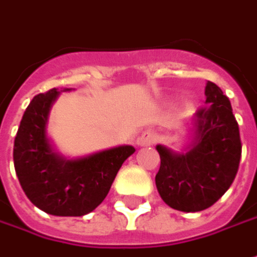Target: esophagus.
Masks as SVG:
<instances>
[{
  "instance_id": "obj_1",
  "label": "esophagus",
  "mask_w": 257,
  "mask_h": 257,
  "mask_svg": "<svg viewBox=\"0 0 257 257\" xmlns=\"http://www.w3.org/2000/svg\"><path fill=\"white\" fill-rule=\"evenodd\" d=\"M156 141H158V135H156L154 131H145L141 137L138 138V145H141V146L154 145Z\"/></svg>"
}]
</instances>
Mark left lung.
I'll list each match as a JSON object with an SVG mask.
<instances>
[{
  "label": "left lung",
  "mask_w": 257,
  "mask_h": 257,
  "mask_svg": "<svg viewBox=\"0 0 257 257\" xmlns=\"http://www.w3.org/2000/svg\"><path fill=\"white\" fill-rule=\"evenodd\" d=\"M206 105L196 116V137L189 152L176 155L164 146L156 149L161 168L158 192L166 205L182 212H199L220 199L234 181L242 156L239 125L229 98L208 81Z\"/></svg>",
  "instance_id": "1"
}]
</instances>
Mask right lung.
Masks as SVG:
<instances>
[{"instance_id":"1","label":"right lung","mask_w":257,"mask_h":257,"mask_svg":"<svg viewBox=\"0 0 257 257\" xmlns=\"http://www.w3.org/2000/svg\"><path fill=\"white\" fill-rule=\"evenodd\" d=\"M58 93L54 88L30 102L14 141V166L27 198L37 208L55 216H84L106 198L135 148L118 146L76 161L59 158L45 134Z\"/></svg>"}]
</instances>
